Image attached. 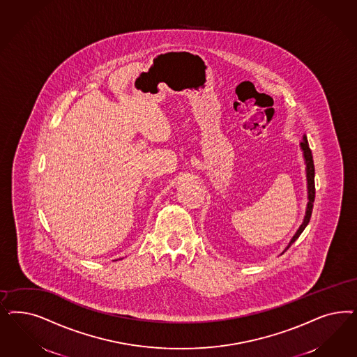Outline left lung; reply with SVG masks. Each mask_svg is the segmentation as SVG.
Returning a JSON list of instances; mask_svg holds the SVG:
<instances>
[{"mask_svg": "<svg viewBox=\"0 0 357 357\" xmlns=\"http://www.w3.org/2000/svg\"><path fill=\"white\" fill-rule=\"evenodd\" d=\"M301 150L303 152V159H305V164H306V178H307V207H306V214L302 225L299 226L298 230L294 234V236L291 238V241L289 242L288 247L284 250V252L290 248V245L296 242L299 238V235L302 234V231L306 229V226L309 225L311 218V213H312V204L315 199V184H314V176H315V169H314V160H312V155H311L310 147L307 143V138L303 135V142H301ZM282 252V253H284Z\"/></svg>", "mask_w": 357, "mask_h": 357, "instance_id": "8db88e82", "label": "left lung"}]
</instances>
